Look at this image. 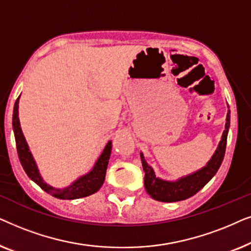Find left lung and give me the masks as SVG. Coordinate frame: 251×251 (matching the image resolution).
Returning a JSON list of instances; mask_svg holds the SVG:
<instances>
[{
    "label": "left lung",
    "mask_w": 251,
    "mask_h": 251,
    "mask_svg": "<svg viewBox=\"0 0 251 251\" xmlns=\"http://www.w3.org/2000/svg\"><path fill=\"white\" fill-rule=\"evenodd\" d=\"M229 109L226 115V123L225 130L222 135V140L218 144L217 150L215 151L214 155L207 163V166L201 168L200 170L195 171V173L187 175V176L181 177L179 179L175 181L163 180L161 178H157L154 173L153 168L149 166L146 162L144 154L140 153V159H142L143 169L145 173V178H144V184L145 188L151 197L154 200L161 202H177L183 201L186 199L193 197L197 194L212 177L217 173L219 167L223 162L225 155L226 143H227V133L229 128Z\"/></svg>",
    "instance_id": "1"
}]
</instances>
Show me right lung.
Returning a JSON list of instances; mask_svg holds the SVG:
<instances>
[{
	"label": "right lung",
	"mask_w": 251,
	"mask_h": 251,
	"mask_svg": "<svg viewBox=\"0 0 251 251\" xmlns=\"http://www.w3.org/2000/svg\"><path fill=\"white\" fill-rule=\"evenodd\" d=\"M19 98H17L15 102V107H13V115H12V128L13 132H15L16 138V145H17V152H18V156L20 160V163L25 170L30 179L39 185L43 191L47 193L52 195V197L57 199H61V200H74V199H80L84 197H89V195L96 193L104 184L105 176H106V169H107V164L109 156H111L112 152V142L109 140L107 145L105 146L102 153L99 155L98 160L96 161L94 168L88 174L83 175V176L78 177L76 180L73 181L70 186L65 188H54L50 185H48L43 178L41 177L39 173V168H37L35 160L30 153L29 147L27 145L25 137L20 128V122L18 118V107H19Z\"/></svg>",
	"instance_id": "right-lung-1"
}]
</instances>
